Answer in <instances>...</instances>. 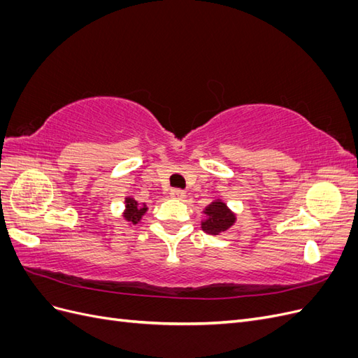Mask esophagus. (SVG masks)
I'll use <instances>...</instances> for the list:
<instances>
[{
	"label": "esophagus",
	"mask_w": 358,
	"mask_h": 358,
	"mask_svg": "<svg viewBox=\"0 0 358 358\" xmlns=\"http://www.w3.org/2000/svg\"><path fill=\"white\" fill-rule=\"evenodd\" d=\"M170 197L175 199V200H183V199H185V192H183L182 189H171Z\"/></svg>",
	"instance_id": "obj_1"
}]
</instances>
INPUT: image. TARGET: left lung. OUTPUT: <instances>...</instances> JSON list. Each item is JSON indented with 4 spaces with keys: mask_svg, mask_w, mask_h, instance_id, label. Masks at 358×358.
I'll return each mask as SVG.
<instances>
[{
    "mask_svg": "<svg viewBox=\"0 0 358 358\" xmlns=\"http://www.w3.org/2000/svg\"><path fill=\"white\" fill-rule=\"evenodd\" d=\"M203 212L206 220L201 221V229L208 234H220L236 222V215L221 200L212 201Z\"/></svg>",
    "mask_w": 358,
    "mask_h": 358,
    "instance_id": "8db88e82",
    "label": "left lung"
}]
</instances>
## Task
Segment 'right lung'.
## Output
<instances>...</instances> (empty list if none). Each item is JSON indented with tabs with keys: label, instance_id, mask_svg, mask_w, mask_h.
<instances>
[{
	"label": "right lung",
	"instance_id": "right-lung-1",
	"mask_svg": "<svg viewBox=\"0 0 358 358\" xmlns=\"http://www.w3.org/2000/svg\"><path fill=\"white\" fill-rule=\"evenodd\" d=\"M146 210H148V208L145 203L140 204L138 201H136L131 197L125 199V210H124L125 221L136 225L140 220H142V216L146 213Z\"/></svg>",
	"mask_w": 358,
	"mask_h": 358
}]
</instances>
